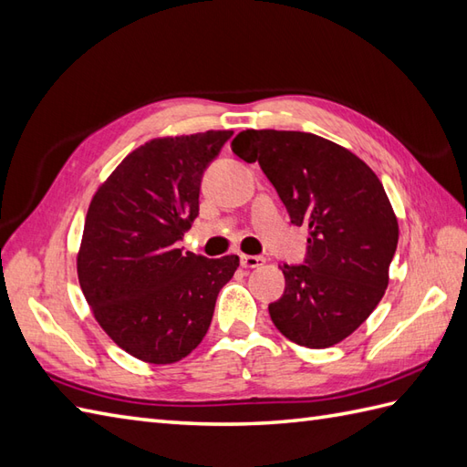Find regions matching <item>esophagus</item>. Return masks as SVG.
Returning <instances> with one entry per match:
<instances>
[{
	"label": "esophagus",
	"instance_id": "1",
	"mask_svg": "<svg viewBox=\"0 0 467 467\" xmlns=\"http://www.w3.org/2000/svg\"><path fill=\"white\" fill-rule=\"evenodd\" d=\"M265 265V256L260 254H241V266L243 268H258Z\"/></svg>",
	"mask_w": 467,
	"mask_h": 467
}]
</instances>
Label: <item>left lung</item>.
<instances>
[{"label": "left lung", "instance_id": "obj_1", "mask_svg": "<svg viewBox=\"0 0 467 467\" xmlns=\"http://www.w3.org/2000/svg\"><path fill=\"white\" fill-rule=\"evenodd\" d=\"M233 153L258 162L290 223L308 226L302 265H278L286 286L268 312L280 334L328 348L370 317L388 288L398 221L380 179L350 150L312 133L248 131Z\"/></svg>", "mask_w": 467, "mask_h": 467}]
</instances>
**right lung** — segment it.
Masks as SVG:
<instances>
[{
  "label": "right lung",
  "instance_id": "right-lung-1",
  "mask_svg": "<svg viewBox=\"0 0 467 467\" xmlns=\"http://www.w3.org/2000/svg\"><path fill=\"white\" fill-rule=\"evenodd\" d=\"M233 131L153 139L125 157L89 204L78 256L97 322L139 360L172 364L207 334L238 256L179 248L199 216L202 175Z\"/></svg>",
  "mask_w": 467,
  "mask_h": 467
}]
</instances>
